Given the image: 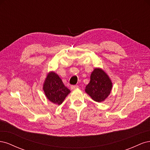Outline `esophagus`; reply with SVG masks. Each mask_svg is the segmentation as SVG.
<instances>
[{"mask_svg":"<svg viewBox=\"0 0 150 150\" xmlns=\"http://www.w3.org/2000/svg\"><path fill=\"white\" fill-rule=\"evenodd\" d=\"M78 87L79 86L78 85H72L71 86V90H74L75 89L78 88Z\"/></svg>","mask_w":150,"mask_h":150,"instance_id":"obj_1","label":"esophagus"}]
</instances>
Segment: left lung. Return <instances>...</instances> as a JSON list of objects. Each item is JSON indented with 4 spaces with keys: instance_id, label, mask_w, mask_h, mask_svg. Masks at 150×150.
<instances>
[{
    "instance_id": "1",
    "label": "left lung",
    "mask_w": 150,
    "mask_h": 150,
    "mask_svg": "<svg viewBox=\"0 0 150 150\" xmlns=\"http://www.w3.org/2000/svg\"><path fill=\"white\" fill-rule=\"evenodd\" d=\"M90 79L89 83L86 86V93L95 101H104L111 91L112 84L111 79L101 68H95Z\"/></svg>"
}]
</instances>
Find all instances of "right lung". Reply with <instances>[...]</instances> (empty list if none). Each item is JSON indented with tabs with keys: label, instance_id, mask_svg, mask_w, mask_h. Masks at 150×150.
<instances>
[{
	"label": "right lung",
	"instance_id": "1",
	"mask_svg": "<svg viewBox=\"0 0 150 150\" xmlns=\"http://www.w3.org/2000/svg\"><path fill=\"white\" fill-rule=\"evenodd\" d=\"M43 90L49 100L58 105L62 103L71 92L54 72H50L47 74L43 85Z\"/></svg>",
	"mask_w": 150,
	"mask_h": 150
}]
</instances>
